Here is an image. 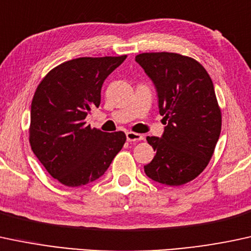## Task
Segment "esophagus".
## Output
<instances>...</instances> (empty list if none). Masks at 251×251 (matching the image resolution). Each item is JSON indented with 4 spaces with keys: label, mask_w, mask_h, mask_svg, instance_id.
Listing matches in <instances>:
<instances>
[{
    "label": "esophagus",
    "mask_w": 251,
    "mask_h": 251,
    "mask_svg": "<svg viewBox=\"0 0 251 251\" xmlns=\"http://www.w3.org/2000/svg\"><path fill=\"white\" fill-rule=\"evenodd\" d=\"M126 140H128L129 142H135V141H141V140H143V135L137 134V133H134V131H128V133H126Z\"/></svg>",
    "instance_id": "obj_1"
}]
</instances>
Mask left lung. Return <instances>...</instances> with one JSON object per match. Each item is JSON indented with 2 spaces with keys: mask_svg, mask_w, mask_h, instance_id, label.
Masks as SVG:
<instances>
[{
  "mask_svg": "<svg viewBox=\"0 0 251 251\" xmlns=\"http://www.w3.org/2000/svg\"><path fill=\"white\" fill-rule=\"evenodd\" d=\"M153 80L165 126L162 136H148L156 151L145 172L151 180L180 186L209 165L222 129L215 88L204 66L178 53H141L135 57Z\"/></svg>",
  "mask_w": 251,
  "mask_h": 251,
  "instance_id": "obj_1",
  "label": "left lung"
}]
</instances>
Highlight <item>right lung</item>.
Here are the masks:
<instances>
[{
	"instance_id": "add662e5",
	"label": "right lung",
	"mask_w": 251,
	"mask_h": 251,
	"mask_svg": "<svg viewBox=\"0 0 251 251\" xmlns=\"http://www.w3.org/2000/svg\"><path fill=\"white\" fill-rule=\"evenodd\" d=\"M126 58L65 61L50 70L35 90L30 147L50 176L65 186H83L102 176L125 145L123 131L104 133L86 125L85 118L92 106H100L104 80Z\"/></svg>"
}]
</instances>
